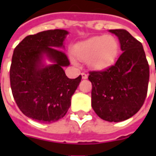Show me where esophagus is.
Segmentation results:
<instances>
[{"label": "esophagus", "instance_id": "1", "mask_svg": "<svg viewBox=\"0 0 156 156\" xmlns=\"http://www.w3.org/2000/svg\"><path fill=\"white\" fill-rule=\"evenodd\" d=\"M81 78L82 79H87V75L86 74V73H81Z\"/></svg>", "mask_w": 156, "mask_h": 156}]
</instances>
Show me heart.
Masks as SVG:
<instances>
[{
  "mask_svg": "<svg viewBox=\"0 0 156 156\" xmlns=\"http://www.w3.org/2000/svg\"><path fill=\"white\" fill-rule=\"evenodd\" d=\"M72 53L78 60L87 61L90 69L103 70L115 62L119 53V42L110 34L94 36L73 46ZM72 62L75 63L74 59Z\"/></svg>",
  "mask_w": 156,
  "mask_h": 156,
  "instance_id": "heart-1",
  "label": "heart"
}]
</instances>
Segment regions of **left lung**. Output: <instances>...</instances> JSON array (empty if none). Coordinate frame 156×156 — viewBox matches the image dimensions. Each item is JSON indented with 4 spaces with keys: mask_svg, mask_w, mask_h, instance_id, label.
<instances>
[{
    "mask_svg": "<svg viewBox=\"0 0 156 156\" xmlns=\"http://www.w3.org/2000/svg\"><path fill=\"white\" fill-rule=\"evenodd\" d=\"M120 41V55L104 71L90 72L91 105L102 120L119 122L132 117L145 101L149 80V67L143 47L124 29H110Z\"/></svg>",
    "mask_w": 156,
    "mask_h": 156,
    "instance_id": "1",
    "label": "left lung"
}]
</instances>
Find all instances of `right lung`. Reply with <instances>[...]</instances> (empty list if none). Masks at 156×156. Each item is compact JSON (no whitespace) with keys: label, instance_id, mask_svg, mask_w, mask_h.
<instances>
[{"label":"right lung","instance_id":"obj_1","mask_svg":"<svg viewBox=\"0 0 156 156\" xmlns=\"http://www.w3.org/2000/svg\"><path fill=\"white\" fill-rule=\"evenodd\" d=\"M68 34L67 30L54 29L27 35L13 54L10 68L13 96L21 112L37 122H54L62 118L81 82V75L69 79L63 69L69 61L60 49L65 48Z\"/></svg>","mask_w":156,"mask_h":156}]
</instances>
